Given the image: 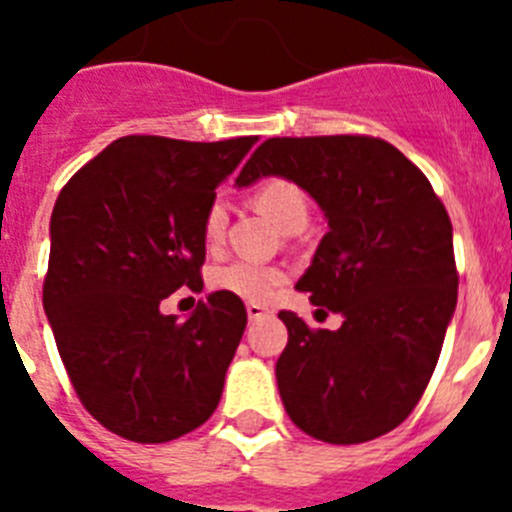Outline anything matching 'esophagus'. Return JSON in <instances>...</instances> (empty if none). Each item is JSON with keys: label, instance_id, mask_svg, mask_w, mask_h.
Instances as JSON below:
<instances>
[{"label": "esophagus", "instance_id": "esophagus-1", "mask_svg": "<svg viewBox=\"0 0 512 512\" xmlns=\"http://www.w3.org/2000/svg\"><path fill=\"white\" fill-rule=\"evenodd\" d=\"M246 312H248V320H261V318H266V315H269V307L259 305V302H248Z\"/></svg>", "mask_w": 512, "mask_h": 512}]
</instances>
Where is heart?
Segmentation results:
<instances>
[{
  "label": "heart",
  "mask_w": 512,
  "mask_h": 512,
  "mask_svg": "<svg viewBox=\"0 0 512 512\" xmlns=\"http://www.w3.org/2000/svg\"><path fill=\"white\" fill-rule=\"evenodd\" d=\"M256 205L264 212L269 220L284 228V225L297 215H307V200L305 192L289 179H266L259 189H256ZM225 225H228V200L223 194L212 197V202L205 210V220H202V233H205L207 243H217L223 238ZM284 274L277 266L256 264V261H230L225 266H217L212 271L210 284L217 292H228L233 297L251 302H266L274 289L282 284Z\"/></svg>",
  "instance_id": "b5f03b06"
}]
</instances>
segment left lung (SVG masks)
<instances>
[{"mask_svg":"<svg viewBox=\"0 0 512 512\" xmlns=\"http://www.w3.org/2000/svg\"><path fill=\"white\" fill-rule=\"evenodd\" d=\"M261 176L295 182L325 212L328 233L297 289L343 315L338 330H312L279 312L284 410L325 443L384 436L423 397L456 310L449 212L413 161L369 135L269 138L235 184Z\"/></svg>","mask_w":512,"mask_h":512,"instance_id":"8db88e82","label":"left lung"}]
</instances>
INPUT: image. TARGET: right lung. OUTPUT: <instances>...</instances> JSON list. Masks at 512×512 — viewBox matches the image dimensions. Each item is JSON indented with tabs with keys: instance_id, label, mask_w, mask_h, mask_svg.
<instances>
[{
	"instance_id": "right-lung-1",
	"label": "right lung",
	"mask_w": 512,
	"mask_h": 512,
	"mask_svg": "<svg viewBox=\"0 0 512 512\" xmlns=\"http://www.w3.org/2000/svg\"><path fill=\"white\" fill-rule=\"evenodd\" d=\"M256 140L125 135L58 194L45 315L81 405L128 441H174L223 395L241 297L212 292L187 320L158 307L176 289L202 292L205 210Z\"/></svg>"
}]
</instances>
